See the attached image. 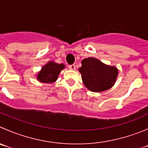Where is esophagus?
<instances>
[{"instance_id":"esophagus-1","label":"esophagus","mask_w":148,"mask_h":148,"mask_svg":"<svg viewBox=\"0 0 148 148\" xmlns=\"http://www.w3.org/2000/svg\"><path fill=\"white\" fill-rule=\"evenodd\" d=\"M69 68H70V70H75V64L69 65Z\"/></svg>"}]
</instances>
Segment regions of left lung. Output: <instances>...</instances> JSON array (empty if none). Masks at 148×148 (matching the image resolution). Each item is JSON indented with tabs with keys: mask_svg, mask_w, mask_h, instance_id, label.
<instances>
[{
	"mask_svg": "<svg viewBox=\"0 0 148 148\" xmlns=\"http://www.w3.org/2000/svg\"><path fill=\"white\" fill-rule=\"evenodd\" d=\"M82 82L89 90L100 92L109 90L115 84L119 75L118 68L104 64L100 60L90 57L82 61L78 69Z\"/></svg>",
	"mask_w": 148,
	"mask_h": 148,
	"instance_id": "1",
	"label": "left lung"
}]
</instances>
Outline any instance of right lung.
I'll list each match as a JSON object with an SVG mask.
<instances>
[{
    "label": "right lung",
    "instance_id": "right-lung-1",
    "mask_svg": "<svg viewBox=\"0 0 148 148\" xmlns=\"http://www.w3.org/2000/svg\"><path fill=\"white\" fill-rule=\"evenodd\" d=\"M65 68L64 64H58L53 61H48L41 67L36 75L38 81L41 83L52 84L57 81L61 70Z\"/></svg>",
    "mask_w": 148,
    "mask_h": 148
}]
</instances>
